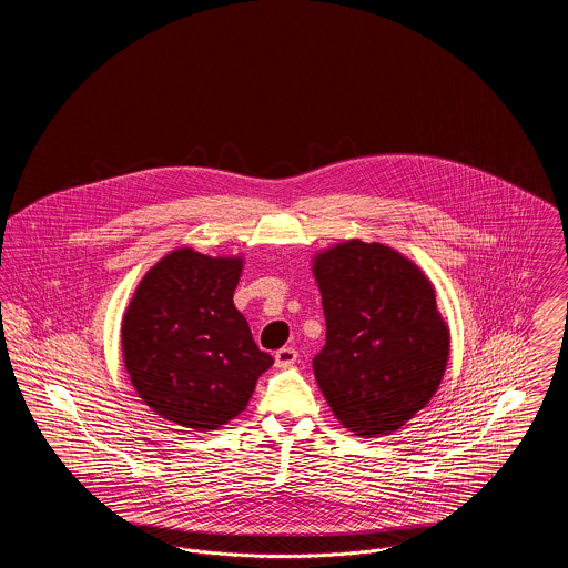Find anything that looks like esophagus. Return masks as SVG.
I'll use <instances>...</instances> for the list:
<instances>
[{"mask_svg": "<svg viewBox=\"0 0 568 568\" xmlns=\"http://www.w3.org/2000/svg\"><path fill=\"white\" fill-rule=\"evenodd\" d=\"M297 359V352L294 347H283V349H278V352L274 353V364L278 366V368H290V366H294Z\"/></svg>", "mask_w": 568, "mask_h": 568, "instance_id": "34e87169", "label": "esophagus"}]
</instances>
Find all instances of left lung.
I'll use <instances>...</instances> for the list:
<instances>
[{
  "label": "left lung",
  "mask_w": 568,
  "mask_h": 568,
  "mask_svg": "<svg viewBox=\"0 0 568 568\" xmlns=\"http://www.w3.org/2000/svg\"><path fill=\"white\" fill-rule=\"evenodd\" d=\"M325 345L313 371L325 400L357 436L394 433L430 403L449 329L430 281L394 248L349 241L315 260Z\"/></svg>",
  "instance_id": "obj_1"
}]
</instances>
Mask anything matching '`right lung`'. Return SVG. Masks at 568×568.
<instances>
[{"label":"right lung","instance_id":"1","mask_svg":"<svg viewBox=\"0 0 568 568\" xmlns=\"http://www.w3.org/2000/svg\"><path fill=\"white\" fill-rule=\"evenodd\" d=\"M241 271L239 257L172 251L144 274L123 317L138 396L183 428L204 433L234 419L274 364L234 306Z\"/></svg>","mask_w":568,"mask_h":568}]
</instances>
